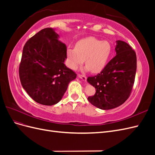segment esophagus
<instances>
[{"mask_svg": "<svg viewBox=\"0 0 155 155\" xmlns=\"http://www.w3.org/2000/svg\"><path fill=\"white\" fill-rule=\"evenodd\" d=\"M78 77L79 78H81L83 81H86L87 79V77L85 76V75H83V74H78Z\"/></svg>", "mask_w": 155, "mask_h": 155, "instance_id": "esophagus-1", "label": "esophagus"}]
</instances>
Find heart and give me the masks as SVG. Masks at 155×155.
Wrapping results in <instances>:
<instances>
[{
	"label": "heart",
	"mask_w": 155,
	"mask_h": 155,
	"mask_svg": "<svg viewBox=\"0 0 155 155\" xmlns=\"http://www.w3.org/2000/svg\"><path fill=\"white\" fill-rule=\"evenodd\" d=\"M112 45L109 41L88 37L79 41L75 48L68 47L67 55L68 66L76 69L85 59V70L98 73L105 68L112 53Z\"/></svg>",
	"instance_id": "heart-1"
}]
</instances>
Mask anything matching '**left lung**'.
<instances>
[{
  "label": "left lung",
  "mask_w": 155,
  "mask_h": 155,
  "mask_svg": "<svg viewBox=\"0 0 155 155\" xmlns=\"http://www.w3.org/2000/svg\"><path fill=\"white\" fill-rule=\"evenodd\" d=\"M116 55L101 72L88 77V82L94 87L95 94L88 100L99 109L109 110L119 107L128 99L132 91L137 71V55L130 46L117 41Z\"/></svg>",
  "instance_id": "obj_1"
}]
</instances>
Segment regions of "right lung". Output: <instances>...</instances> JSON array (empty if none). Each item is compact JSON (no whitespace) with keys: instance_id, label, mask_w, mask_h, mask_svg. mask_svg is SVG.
Listing matches in <instances>:
<instances>
[{"instance_id":"right-lung-1","label":"right lung","mask_w":155,"mask_h":155,"mask_svg":"<svg viewBox=\"0 0 155 155\" xmlns=\"http://www.w3.org/2000/svg\"><path fill=\"white\" fill-rule=\"evenodd\" d=\"M51 28H46L28 40L18 69L23 88L33 100L53 105L61 100L69 83L77 74L66 67L67 46Z\"/></svg>"}]
</instances>
